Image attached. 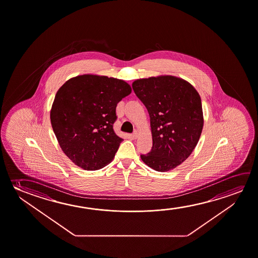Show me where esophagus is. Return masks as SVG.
Returning a JSON list of instances; mask_svg holds the SVG:
<instances>
[{"instance_id": "1", "label": "esophagus", "mask_w": 258, "mask_h": 258, "mask_svg": "<svg viewBox=\"0 0 258 258\" xmlns=\"http://www.w3.org/2000/svg\"><path fill=\"white\" fill-rule=\"evenodd\" d=\"M132 138L134 139H137L139 138V131H134V133L132 134Z\"/></svg>"}]
</instances>
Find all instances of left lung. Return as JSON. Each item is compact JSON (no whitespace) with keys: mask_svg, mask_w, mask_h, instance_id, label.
<instances>
[{"mask_svg":"<svg viewBox=\"0 0 258 258\" xmlns=\"http://www.w3.org/2000/svg\"><path fill=\"white\" fill-rule=\"evenodd\" d=\"M132 87L150 116L153 147L141 159L155 171H171L199 143L204 126L200 95L190 83L174 76L140 79Z\"/></svg>","mask_w":258,"mask_h":258,"instance_id":"8db88e82","label":"left lung"}]
</instances>
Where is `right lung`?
<instances>
[{"label":"right lung","mask_w":258,"mask_h":258,"mask_svg":"<svg viewBox=\"0 0 258 258\" xmlns=\"http://www.w3.org/2000/svg\"><path fill=\"white\" fill-rule=\"evenodd\" d=\"M131 93L123 80L92 74L59 87L50 119L59 147L76 165L95 171L111 163L123 140L113 131L116 106Z\"/></svg>","instance_id":"1"}]
</instances>
